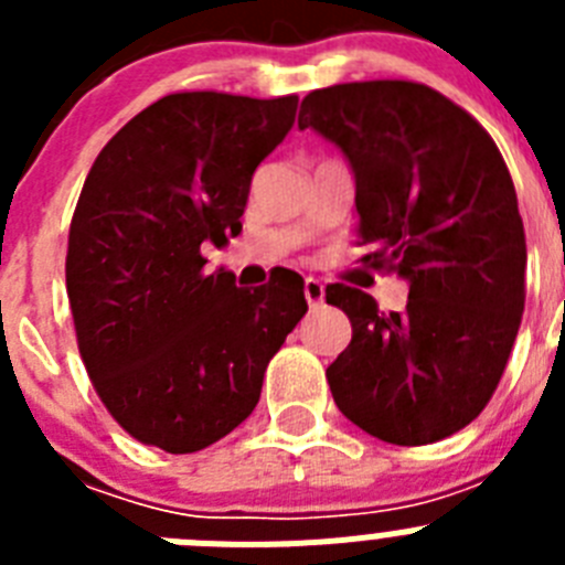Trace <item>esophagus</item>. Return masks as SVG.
I'll use <instances>...</instances> for the list:
<instances>
[{"label":"esophagus","mask_w":565,"mask_h":565,"mask_svg":"<svg viewBox=\"0 0 565 565\" xmlns=\"http://www.w3.org/2000/svg\"><path fill=\"white\" fill-rule=\"evenodd\" d=\"M306 299L311 308H317L326 299V286L317 277H306Z\"/></svg>","instance_id":"esophagus-1"}]
</instances>
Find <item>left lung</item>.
<instances>
[{
    "label": "left lung",
    "instance_id": "8db88e82",
    "mask_svg": "<svg viewBox=\"0 0 565 565\" xmlns=\"http://www.w3.org/2000/svg\"><path fill=\"white\" fill-rule=\"evenodd\" d=\"M297 124L351 161L364 259L411 282L391 313L326 288L353 328L326 373L333 402L387 444L441 441L487 407L521 328L526 234L507 163L467 109L418 82L313 89Z\"/></svg>",
    "mask_w": 565,
    "mask_h": 565
}]
</instances>
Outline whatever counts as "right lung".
Wrapping results in <instances>:
<instances>
[{"instance_id":"1","label":"right lung","mask_w":565,"mask_h":565,"mask_svg":"<svg viewBox=\"0 0 565 565\" xmlns=\"http://www.w3.org/2000/svg\"><path fill=\"white\" fill-rule=\"evenodd\" d=\"M297 96L172 93L98 152L67 239L78 353L135 441L198 452L246 422L263 373L308 311L294 271L246 291L201 246L237 237L252 174L288 135Z\"/></svg>"}]
</instances>
